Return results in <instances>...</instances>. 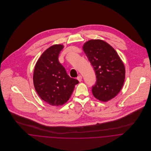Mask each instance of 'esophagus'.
<instances>
[{
	"instance_id": "34e87169",
	"label": "esophagus",
	"mask_w": 151,
	"mask_h": 151,
	"mask_svg": "<svg viewBox=\"0 0 151 151\" xmlns=\"http://www.w3.org/2000/svg\"><path fill=\"white\" fill-rule=\"evenodd\" d=\"M77 80L80 82V81L82 80V76H79L77 77Z\"/></svg>"
}]
</instances>
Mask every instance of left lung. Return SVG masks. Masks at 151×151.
Returning a JSON list of instances; mask_svg holds the SVG:
<instances>
[{"label":"left lung","instance_id":"1","mask_svg":"<svg viewBox=\"0 0 151 151\" xmlns=\"http://www.w3.org/2000/svg\"><path fill=\"white\" fill-rule=\"evenodd\" d=\"M83 49L96 76L93 95L100 101H109L124 84L126 70L123 61L115 50L102 40H90L84 43Z\"/></svg>","mask_w":151,"mask_h":151}]
</instances>
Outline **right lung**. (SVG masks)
I'll return each instance as SVG.
<instances>
[{"label":"right lung","mask_w":151,"mask_h":151,"mask_svg":"<svg viewBox=\"0 0 151 151\" xmlns=\"http://www.w3.org/2000/svg\"><path fill=\"white\" fill-rule=\"evenodd\" d=\"M63 45H53L40 56L33 73V84L40 98L52 106L63 105L79 82L71 78L58 61Z\"/></svg>","instance_id":"1"}]
</instances>
